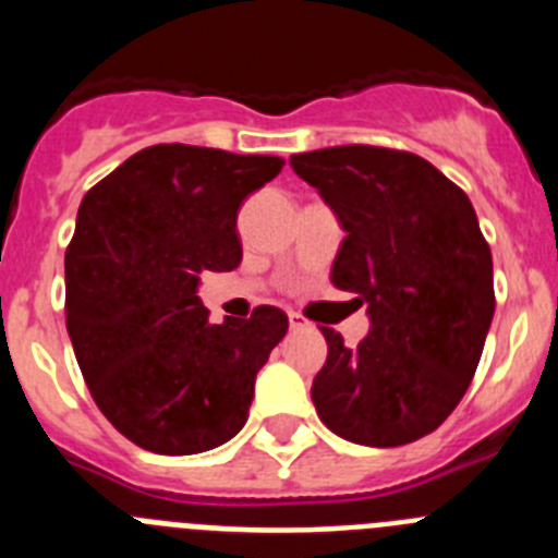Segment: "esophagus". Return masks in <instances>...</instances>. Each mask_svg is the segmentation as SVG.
I'll use <instances>...</instances> for the list:
<instances>
[{
  "mask_svg": "<svg viewBox=\"0 0 558 558\" xmlns=\"http://www.w3.org/2000/svg\"><path fill=\"white\" fill-rule=\"evenodd\" d=\"M288 318H290V329H304V327H307V322H304V318L299 313H288Z\"/></svg>",
  "mask_w": 558,
  "mask_h": 558,
  "instance_id": "obj_1",
  "label": "esophagus"
}]
</instances>
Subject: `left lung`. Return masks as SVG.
<instances>
[{
    "label": "left lung",
    "instance_id": "1",
    "mask_svg": "<svg viewBox=\"0 0 558 558\" xmlns=\"http://www.w3.org/2000/svg\"><path fill=\"white\" fill-rule=\"evenodd\" d=\"M347 231L332 284L366 304L357 347L335 329L313 405L340 438L399 447L436 430L475 377L495 315L492 251L466 192L430 161L372 145L290 156Z\"/></svg>",
    "mask_w": 558,
    "mask_h": 558
}]
</instances>
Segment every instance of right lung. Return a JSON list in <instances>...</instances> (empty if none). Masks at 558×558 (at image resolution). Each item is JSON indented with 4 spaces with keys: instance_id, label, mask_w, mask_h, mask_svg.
<instances>
[{
    "instance_id": "add662e5",
    "label": "right lung",
    "mask_w": 558,
    "mask_h": 558,
    "mask_svg": "<svg viewBox=\"0 0 558 558\" xmlns=\"http://www.w3.org/2000/svg\"><path fill=\"white\" fill-rule=\"evenodd\" d=\"M276 156L195 145L133 153L86 192L66 248V329L102 416L159 456L215 450L243 430L256 372L288 315L209 322L206 270L243 259L236 211L279 175Z\"/></svg>"
}]
</instances>
